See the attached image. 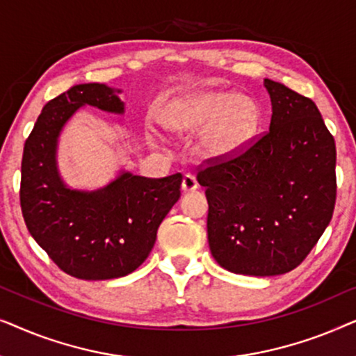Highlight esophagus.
<instances>
[{
	"mask_svg": "<svg viewBox=\"0 0 356 356\" xmlns=\"http://www.w3.org/2000/svg\"><path fill=\"white\" fill-rule=\"evenodd\" d=\"M197 181H196V177H193V175H184L183 177V183H181V189L184 193H191V191H196L197 189Z\"/></svg>",
	"mask_w": 356,
	"mask_h": 356,
	"instance_id": "34e87169",
	"label": "esophagus"
}]
</instances>
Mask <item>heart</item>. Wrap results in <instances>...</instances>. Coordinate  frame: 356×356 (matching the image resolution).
Segmentation results:
<instances>
[{"instance_id":"heart-1","label":"heart","mask_w":356,"mask_h":356,"mask_svg":"<svg viewBox=\"0 0 356 356\" xmlns=\"http://www.w3.org/2000/svg\"><path fill=\"white\" fill-rule=\"evenodd\" d=\"M163 128L177 136L201 129L197 149L204 157L222 160L240 154L261 123L256 102L243 94L206 90L183 97L160 116Z\"/></svg>"}]
</instances>
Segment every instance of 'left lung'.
<instances>
[{
	"instance_id": "left-lung-1",
	"label": "left lung",
	"mask_w": 356,
	"mask_h": 356,
	"mask_svg": "<svg viewBox=\"0 0 356 356\" xmlns=\"http://www.w3.org/2000/svg\"><path fill=\"white\" fill-rule=\"evenodd\" d=\"M269 131L236 157L197 173L209 202L211 252L233 274L280 275L300 266L335 206V143L318 106L264 79Z\"/></svg>"
}]
</instances>
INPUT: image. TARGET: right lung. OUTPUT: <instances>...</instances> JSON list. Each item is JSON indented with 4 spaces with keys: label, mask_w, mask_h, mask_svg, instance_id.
<instances>
[{
    "label": "right lung",
    "mask_w": 356,
    "mask_h": 356,
    "mask_svg": "<svg viewBox=\"0 0 356 356\" xmlns=\"http://www.w3.org/2000/svg\"><path fill=\"white\" fill-rule=\"evenodd\" d=\"M120 89L77 84L43 106L24 145L21 209L38 246L63 272L82 280L131 274L147 259L157 230L181 193V173L145 178L121 170L106 186L86 191L63 181L58 139L82 106L123 115Z\"/></svg>",
    "instance_id": "obj_1"
}]
</instances>
